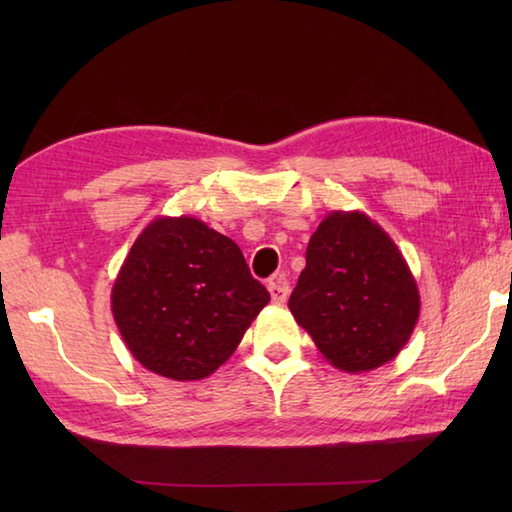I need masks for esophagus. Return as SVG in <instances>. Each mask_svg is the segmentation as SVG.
I'll return each mask as SVG.
<instances>
[{"mask_svg":"<svg viewBox=\"0 0 512 512\" xmlns=\"http://www.w3.org/2000/svg\"><path fill=\"white\" fill-rule=\"evenodd\" d=\"M268 293H271V298L275 305H282L284 300L289 296V280L284 275H277L273 277L271 282H268Z\"/></svg>","mask_w":512,"mask_h":512,"instance_id":"34e87169","label":"esophagus"}]
</instances>
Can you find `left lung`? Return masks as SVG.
<instances>
[{"mask_svg":"<svg viewBox=\"0 0 512 512\" xmlns=\"http://www.w3.org/2000/svg\"><path fill=\"white\" fill-rule=\"evenodd\" d=\"M289 309L334 368L368 372L395 359L411 339L420 293L381 225L363 212L339 210L311 235Z\"/></svg>","mask_w":512,"mask_h":512,"instance_id":"8db88e82","label":"left lung"}]
</instances>
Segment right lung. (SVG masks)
<instances>
[{"mask_svg":"<svg viewBox=\"0 0 512 512\" xmlns=\"http://www.w3.org/2000/svg\"><path fill=\"white\" fill-rule=\"evenodd\" d=\"M110 300L146 370L196 381L232 357L271 296L230 237L194 216H158L135 239Z\"/></svg>","mask_w":512,"mask_h":512,"instance_id":"add662e5","label":"right lung"}]
</instances>
